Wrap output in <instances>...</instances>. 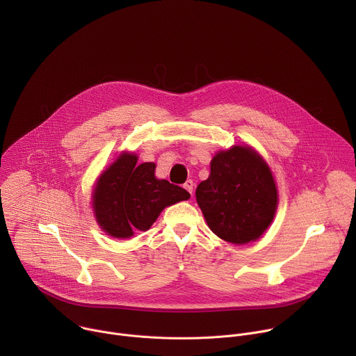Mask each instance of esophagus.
Masks as SVG:
<instances>
[{"instance_id": "1", "label": "esophagus", "mask_w": 356, "mask_h": 356, "mask_svg": "<svg viewBox=\"0 0 356 356\" xmlns=\"http://www.w3.org/2000/svg\"><path fill=\"white\" fill-rule=\"evenodd\" d=\"M183 187H184L190 194H193V188H194V183H193V180H187V181L183 184Z\"/></svg>"}]
</instances>
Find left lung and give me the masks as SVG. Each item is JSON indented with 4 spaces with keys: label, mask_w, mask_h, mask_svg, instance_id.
<instances>
[{
    "label": "left lung",
    "mask_w": 356,
    "mask_h": 356,
    "mask_svg": "<svg viewBox=\"0 0 356 356\" xmlns=\"http://www.w3.org/2000/svg\"><path fill=\"white\" fill-rule=\"evenodd\" d=\"M210 229L231 243L257 241L270 225L277 190L269 166L248 146L222 150L211 161V173L195 190Z\"/></svg>",
    "instance_id": "8db88e82"
}]
</instances>
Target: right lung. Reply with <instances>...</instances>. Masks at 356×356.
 <instances>
[{"label":"right lung","instance_id":"1","mask_svg":"<svg viewBox=\"0 0 356 356\" xmlns=\"http://www.w3.org/2000/svg\"><path fill=\"white\" fill-rule=\"evenodd\" d=\"M136 162L135 155L122 154L101 175L94 188L95 218L115 238L149 229L165 207L190 198L183 187L156 179L155 163Z\"/></svg>","mask_w":356,"mask_h":356}]
</instances>
